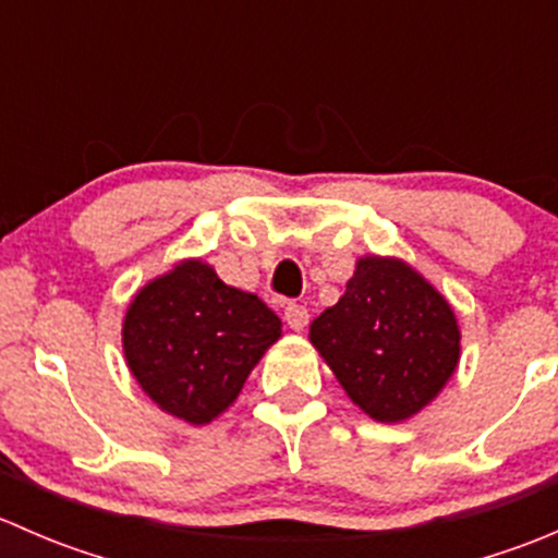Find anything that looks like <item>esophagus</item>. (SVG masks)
Instances as JSON below:
<instances>
[{
    "mask_svg": "<svg viewBox=\"0 0 558 558\" xmlns=\"http://www.w3.org/2000/svg\"><path fill=\"white\" fill-rule=\"evenodd\" d=\"M283 315H286V324H289L294 331H302L307 326V320H311V313H307V307L296 305V302H289Z\"/></svg>",
    "mask_w": 558,
    "mask_h": 558,
    "instance_id": "obj_1",
    "label": "esophagus"
}]
</instances>
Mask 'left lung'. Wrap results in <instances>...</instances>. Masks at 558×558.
Returning <instances> with one entry per match:
<instances>
[{
  "label": "left lung",
  "mask_w": 558,
  "mask_h": 558,
  "mask_svg": "<svg viewBox=\"0 0 558 558\" xmlns=\"http://www.w3.org/2000/svg\"><path fill=\"white\" fill-rule=\"evenodd\" d=\"M459 324L446 296L402 258L364 256L311 342L353 404L380 424L424 410L459 364Z\"/></svg>",
  "instance_id": "obj_1"
}]
</instances>
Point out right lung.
I'll list each match as a JSON object with an SVG mask.
<instances>
[{
  "label": "right lung",
  "mask_w": 558,
  "mask_h": 558,
  "mask_svg": "<svg viewBox=\"0 0 558 558\" xmlns=\"http://www.w3.org/2000/svg\"><path fill=\"white\" fill-rule=\"evenodd\" d=\"M278 337L280 318L256 294L189 258L137 291L123 318V356L165 413L202 426L238 399Z\"/></svg>",
  "instance_id": "1"
}]
</instances>
